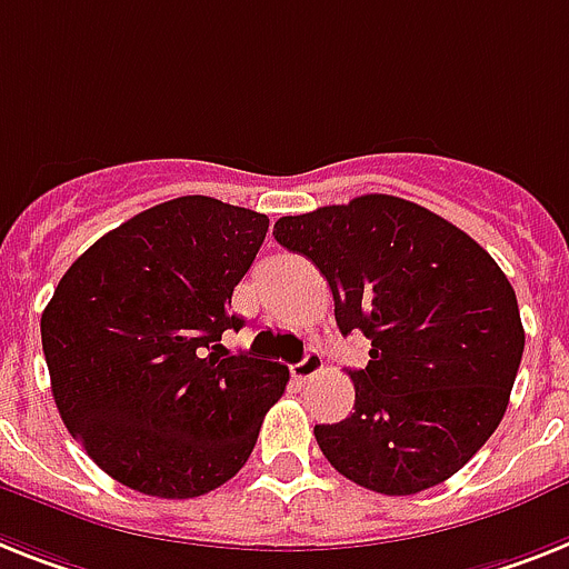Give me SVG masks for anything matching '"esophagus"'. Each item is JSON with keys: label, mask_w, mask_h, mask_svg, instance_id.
I'll return each mask as SVG.
<instances>
[{"label": "esophagus", "mask_w": 569, "mask_h": 569, "mask_svg": "<svg viewBox=\"0 0 569 569\" xmlns=\"http://www.w3.org/2000/svg\"><path fill=\"white\" fill-rule=\"evenodd\" d=\"M322 372V355L319 351H308L299 363L290 366V375H293L296 383H305V380H311L313 375Z\"/></svg>", "instance_id": "esophagus-1"}]
</instances>
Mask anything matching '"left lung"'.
<instances>
[{
  "instance_id": "8db88e82",
  "label": "left lung",
  "mask_w": 569,
  "mask_h": 569,
  "mask_svg": "<svg viewBox=\"0 0 569 569\" xmlns=\"http://www.w3.org/2000/svg\"><path fill=\"white\" fill-rule=\"evenodd\" d=\"M335 293L342 335L372 340L355 369V412L317 425L319 450L351 482L403 497L462 468L495 433L523 358L518 296L453 223L392 194L279 218Z\"/></svg>"
}]
</instances>
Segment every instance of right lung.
<instances>
[{
    "label": "right lung",
    "instance_id": "right-lung-1",
    "mask_svg": "<svg viewBox=\"0 0 569 569\" xmlns=\"http://www.w3.org/2000/svg\"><path fill=\"white\" fill-rule=\"evenodd\" d=\"M270 220L214 197L159 203L98 238L40 319L51 396L69 433L121 486L166 500L241 471L288 366L229 355L234 284Z\"/></svg>",
    "mask_w": 569,
    "mask_h": 569
}]
</instances>
